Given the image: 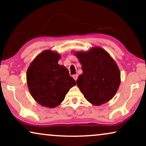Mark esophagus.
I'll return each mask as SVG.
<instances>
[{"label":"esophagus","mask_w":146,"mask_h":146,"mask_svg":"<svg viewBox=\"0 0 146 146\" xmlns=\"http://www.w3.org/2000/svg\"><path fill=\"white\" fill-rule=\"evenodd\" d=\"M73 78H74L75 80L76 81L77 79V77H78V75H77V74H75V75H73Z\"/></svg>","instance_id":"34e87169"}]
</instances>
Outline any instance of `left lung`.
<instances>
[{
  "label": "left lung",
  "instance_id": "1",
  "mask_svg": "<svg viewBox=\"0 0 146 146\" xmlns=\"http://www.w3.org/2000/svg\"><path fill=\"white\" fill-rule=\"evenodd\" d=\"M75 54L83 71L77 85L87 100L94 105H101L112 99L120 86L121 73L110 55L99 47Z\"/></svg>",
  "mask_w": 146,
  "mask_h": 146
}]
</instances>
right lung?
Returning a JSON list of instances; mask_svg holds the SVG:
<instances>
[{
	"mask_svg": "<svg viewBox=\"0 0 146 146\" xmlns=\"http://www.w3.org/2000/svg\"><path fill=\"white\" fill-rule=\"evenodd\" d=\"M60 56L51 50L40 54L27 71V82L32 97L42 106L59 105L69 89L75 86L66 67L58 64Z\"/></svg>",
	"mask_w": 146,
	"mask_h": 146,
	"instance_id": "right-lung-1",
	"label": "right lung"
}]
</instances>
